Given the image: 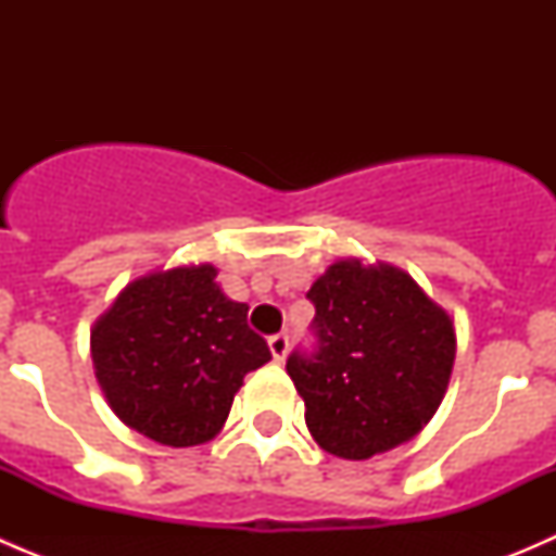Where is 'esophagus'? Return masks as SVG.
Masks as SVG:
<instances>
[{
	"mask_svg": "<svg viewBox=\"0 0 556 556\" xmlns=\"http://www.w3.org/2000/svg\"><path fill=\"white\" fill-rule=\"evenodd\" d=\"M268 350H271L274 361H285V355H288L290 350L288 333H274L271 339H268Z\"/></svg>",
	"mask_w": 556,
	"mask_h": 556,
	"instance_id": "1",
	"label": "esophagus"
}]
</instances>
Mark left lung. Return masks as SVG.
<instances>
[{"label":"left lung","mask_w":556,"mask_h":556,"mask_svg":"<svg viewBox=\"0 0 556 556\" xmlns=\"http://www.w3.org/2000/svg\"><path fill=\"white\" fill-rule=\"evenodd\" d=\"M312 350L288 374L325 452L368 459L414 439L450 384L454 325L406 271L339 261L312 285Z\"/></svg>","instance_id":"obj_1"}]
</instances>
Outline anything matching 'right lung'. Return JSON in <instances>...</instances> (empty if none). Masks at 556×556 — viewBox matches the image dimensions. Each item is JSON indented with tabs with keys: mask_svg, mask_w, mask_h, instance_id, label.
<instances>
[{
	"mask_svg": "<svg viewBox=\"0 0 556 556\" xmlns=\"http://www.w3.org/2000/svg\"><path fill=\"white\" fill-rule=\"evenodd\" d=\"M215 266L172 268L128 285L91 330V357L112 412L166 446L215 439L244 377L271 361L226 299Z\"/></svg>",
	"mask_w": 556,
	"mask_h": 556,
	"instance_id": "right-lung-1",
	"label": "right lung"
}]
</instances>
